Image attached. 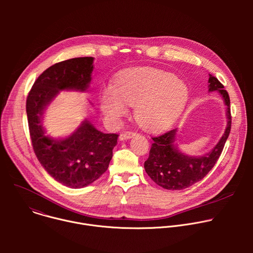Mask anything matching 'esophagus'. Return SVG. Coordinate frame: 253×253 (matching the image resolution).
<instances>
[{"mask_svg":"<svg viewBox=\"0 0 253 253\" xmlns=\"http://www.w3.org/2000/svg\"><path fill=\"white\" fill-rule=\"evenodd\" d=\"M134 136H136V133H135V132L128 131V132L122 133V134L119 136V140H120V141H124V140H127V139H131V138H133Z\"/></svg>","mask_w":253,"mask_h":253,"instance_id":"esophagus-1","label":"esophagus"}]
</instances>
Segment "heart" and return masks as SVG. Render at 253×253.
Returning a JSON list of instances; mask_svg holds the SVG:
<instances>
[{
    "label": "heart",
    "instance_id": "b5f03b06",
    "mask_svg": "<svg viewBox=\"0 0 253 253\" xmlns=\"http://www.w3.org/2000/svg\"><path fill=\"white\" fill-rule=\"evenodd\" d=\"M188 100L187 86L167 72L156 69H135L125 72L114 90L104 92L100 107L105 117L119 120L127 107L135 108L137 122L149 131H161L182 113Z\"/></svg>",
    "mask_w": 253,
    "mask_h": 253
}]
</instances>
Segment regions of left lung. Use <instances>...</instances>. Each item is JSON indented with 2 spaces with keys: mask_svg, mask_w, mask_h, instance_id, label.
<instances>
[{
  "mask_svg": "<svg viewBox=\"0 0 253 253\" xmlns=\"http://www.w3.org/2000/svg\"><path fill=\"white\" fill-rule=\"evenodd\" d=\"M208 91H217L226 106L227 125L217 144L201 156H191L182 153L175 143L177 128L167 133L153 137L149 157L144 163L148 176L164 189L182 190L200 181L217 162L231 128L230 100L223 85L212 75H209Z\"/></svg>",
  "mask_w": 253,
  "mask_h": 253,
  "instance_id": "obj_1",
  "label": "left lung"
}]
</instances>
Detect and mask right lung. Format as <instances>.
I'll return each mask as SVG.
<instances>
[{"label": "right lung", "mask_w": 253, "mask_h": 253, "mask_svg": "<svg viewBox=\"0 0 253 253\" xmlns=\"http://www.w3.org/2000/svg\"><path fill=\"white\" fill-rule=\"evenodd\" d=\"M93 61V57H80L51 66L35 81L26 104L36 156L56 181L74 189L93 183L108 169L118 135L102 133L84 119L68 136L53 138L46 134L43 122L60 91H88Z\"/></svg>", "instance_id": "right-lung-1"}]
</instances>
